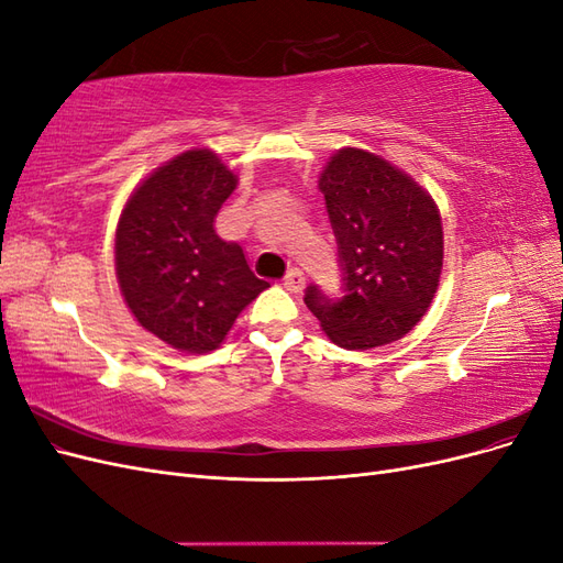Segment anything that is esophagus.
<instances>
[{"label": "esophagus", "mask_w": 563, "mask_h": 563, "mask_svg": "<svg viewBox=\"0 0 563 563\" xmlns=\"http://www.w3.org/2000/svg\"><path fill=\"white\" fill-rule=\"evenodd\" d=\"M284 288H286V291H291V294H300L305 288V272L298 269V267L288 269V275L284 277Z\"/></svg>", "instance_id": "obj_1"}]
</instances>
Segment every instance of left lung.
<instances>
[{"instance_id": "obj_1", "label": "left lung", "mask_w": 563, "mask_h": 563, "mask_svg": "<svg viewBox=\"0 0 563 563\" xmlns=\"http://www.w3.org/2000/svg\"><path fill=\"white\" fill-rule=\"evenodd\" d=\"M319 190L347 294L331 300L310 286L305 305L338 347L362 352L401 340L428 312L444 267L437 201L399 166L360 147L335 152Z\"/></svg>"}]
</instances>
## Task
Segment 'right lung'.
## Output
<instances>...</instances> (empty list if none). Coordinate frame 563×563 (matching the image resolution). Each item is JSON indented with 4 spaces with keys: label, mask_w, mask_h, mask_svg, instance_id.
Here are the masks:
<instances>
[{
    "label": "right lung",
    "mask_w": 563,
    "mask_h": 563,
    "mask_svg": "<svg viewBox=\"0 0 563 563\" xmlns=\"http://www.w3.org/2000/svg\"><path fill=\"white\" fill-rule=\"evenodd\" d=\"M240 178L209 147L185 150L126 199L114 232V269L126 308L174 350L207 354L269 282L240 244L220 240L216 216Z\"/></svg>",
    "instance_id": "right-lung-1"
}]
</instances>
